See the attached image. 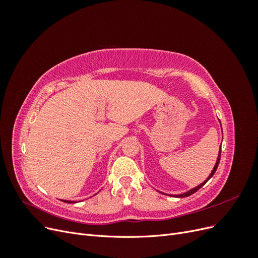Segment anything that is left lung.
Listing matches in <instances>:
<instances>
[{"label":"left lung","mask_w":258,"mask_h":258,"mask_svg":"<svg viewBox=\"0 0 258 258\" xmlns=\"http://www.w3.org/2000/svg\"><path fill=\"white\" fill-rule=\"evenodd\" d=\"M221 122V121H220ZM221 147H222V145L220 146V151H218V156H217V159H216V162H215V166L213 167V170L211 171V173H210V175L207 177V179L206 181H204L202 182L201 184H199L198 186H196V187H194V188H191V189H189V190H187V191H185V192H183V194H178V195H170V194H165V192H161V191H159V192H161V194H163V195H168V196H171V197H176V198H184V197H188V196H190V195H192V194H195L196 192L198 189H200L202 186H204L209 179L212 177L213 175H214V173H215V171H216V169H217V167H218V163H220V159H221Z\"/></svg>","instance_id":"1"}]
</instances>
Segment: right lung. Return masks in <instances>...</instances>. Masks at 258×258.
I'll list each match as a JSON object with an SVG mask.
<instances>
[{
  "label": "right lung",
  "instance_id": "1",
  "mask_svg": "<svg viewBox=\"0 0 258 258\" xmlns=\"http://www.w3.org/2000/svg\"><path fill=\"white\" fill-rule=\"evenodd\" d=\"M61 201L66 202V204H76L77 202V201H72V200H61Z\"/></svg>",
  "mask_w": 258,
  "mask_h": 258
}]
</instances>
